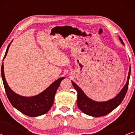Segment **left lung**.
Here are the masks:
<instances>
[{"mask_svg": "<svg viewBox=\"0 0 135 135\" xmlns=\"http://www.w3.org/2000/svg\"><path fill=\"white\" fill-rule=\"evenodd\" d=\"M119 39L122 44L124 45L122 38L119 37ZM130 71L131 69L130 68L127 82L121 91H120V93L114 98L107 101H103V102H98L89 98L88 97H86L82 90L73 81H71L74 88L77 92V104L79 109L86 115L95 117L106 115L115 109L122 103L127 93L130 76Z\"/></svg>", "mask_w": 135, "mask_h": 135, "instance_id": "left-lung-1", "label": "left lung"}]
</instances>
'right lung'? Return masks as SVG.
Here are the masks:
<instances>
[{"instance_id": "add662e5", "label": "right lung", "mask_w": 135, "mask_h": 135, "mask_svg": "<svg viewBox=\"0 0 135 135\" xmlns=\"http://www.w3.org/2000/svg\"><path fill=\"white\" fill-rule=\"evenodd\" d=\"M12 42L7 47L3 60H4L8 53V49ZM1 74L5 90L10 103L15 108L18 109L21 113L29 117H38L47 113L50 109L54 102L55 95L56 90L60 86L61 82L64 79V77H62L57 79L47 89L37 95L31 97H25L15 93L9 87L5 80L3 63L1 68Z\"/></svg>"}]
</instances>
